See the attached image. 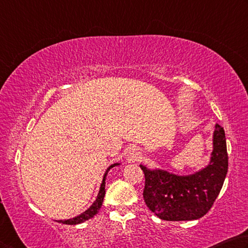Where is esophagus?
<instances>
[{
	"instance_id": "34e87169",
	"label": "esophagus",
	"mask_w": 248,
	"mask_h": 248,
	"mask_svg": "<svg viewBox=\"0 0 248 248\" xmlns=\"http://www.w3.org/2000/svg\"><path fill=\"white\" fill-rule=\"evenodd\" d=\"M129 154H131V157L132 158H137L138 155H140V153H138V149H136V148H131V150H129Z\"/></svg>"
}]
</instances>
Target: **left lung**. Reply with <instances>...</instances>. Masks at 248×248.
I'll return each instance as SVG.
<instances>
[{
	"label": "left lung",
	"mask_w": 248,
	"mask_h": 248,
	"mask_svg": "<svg viewBox=\"0 0 248 248\" xmlns=\"http://www.w3.org/2000/svg\"><path fill=\"white\" fill-rule=\"evenodd\" d=\"M228 166L224 129L216 124L210 163L202 171L179 176L163 170L151 171L140 166L145 174L142 195L146 205L162 220L186 221L202 218L218 197L227 176Z\"/></svg>",
	"instance_id": "left-lung-1"
}]
</instances>
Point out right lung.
I'll use <instances>...</instances> for the list:
<instances>
[{
	"label": "right lung",
	"mask_w": 248,
	"mask_h": 248,
	"mask_svg": "<svg viewBox=\"0 0 248 248\" xmlns=\"http://www.w3.org/2000/svg\"><path fill=\"white\" fill-rule=\"evenodd\" d=\"M115 166H119V163H114L112 164L111 167H108V169L106 172V174L103 176V180H102V183L101 186H100V190H99V194L97 196V199H95V202L93 203V205L90 206L89 209H87L85 212H82L81 215L75 217V218L73 219H68V220H59L58 222L60 223H64V224H78V223H82L84 221L91 219L93 216H95L98 214V211L100 210V208L102 206V202H103V198H104V195H106V177H107V173L108 172L111 168L115 167Z\"/></svg>",
	"instance_id": "add662e5"
}]
</instances>
